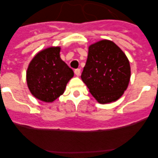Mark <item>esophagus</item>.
<instances>
[{
  "instance_id": "obj_1",
  "label": "esophagus",
  "mask_w": 158,
  "mask_h": 158,
  "mask_svg": "<svg viewBox=\"0 0 158 158\" xmlns=\"http://www.w3.org/2000/svg\"><path fill=\"white\" fill-rule=\"evenodd\" d=\"M74 72H75V74H76L77 76H79V75H80V73H81V69H75Z\"/></svg>"
}]
</instances>
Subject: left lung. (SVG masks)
Segmentation results:
<instances>
[{
    "instance_id": "left-lung-1",
    "label": "left lung",
    "mask_w": 158,
    "mask_h": 158,
    "mask_svg": "<svg viewBox=\"0 0 158 158\" xmlns=\"http://www.w3.org/2000/svg\"><path fill=\"white\" fill-rule=\"evenodd\" d=\"M130 77L128 58L114 43L103 40L89 46L81 78L98 102L118 99L128 88Z\"/></svg>"
}]
</instances>
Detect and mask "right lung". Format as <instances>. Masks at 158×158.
Here are the masks:
<instances>
[{"instance_id": "add662e5", "label": "right lung", "mask_w": 158, "mask_h": 158, "mask_svg": "<svg viewBox=\"0 0 158 158\" xmlns=\"http://www.w3.org/2000/svg\"><path fill=\"white\" fill-rule=\"evenodd\" d=\"M60 47H49L38 52L27 70V83L35 98L52 102L63 95L73 77V69L61 60Z\"/></svg>"}]
</instances>
